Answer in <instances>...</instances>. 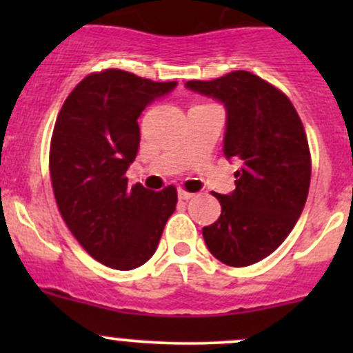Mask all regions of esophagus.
Wrapping results in <instances>:
<instances>
[{"instance_id": "1", "label": "esophagus", "mask_w": 353, "mask_h": 353, "mask_svg": "<svg viewBox=\"0 0 353 353\" xmlns=\"http://www.w3.org/2000/svg\"><path fill=\"white\" fill-rule=\"evenodd\" d=\"M193 196H194L193 193H188V191H184V190L177 191V198L183 199V201H188V199H191Z\"/></svg>"}]
</instances>
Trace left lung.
<instances>
[{"instance_id": "1", "label": "left lung", "mask_w": 353, "mask_h": 353, "mask_svg": "<svg viewBox=\"0 0 353 353\" xmlns=\"http://www.w3.org/2000/svg\"><path fill=\"white\" fill-rule=\"evenodd\" d=\"M186 88L222 102L223 155L241 165L236 190L213 194L222 213L203 227L206 248L229 266L261 261L287 239L307 199L311 154L301 117L283 92L249 71Z\"/></svg>"}]
</instances>
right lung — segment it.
Returning <instances> with one entry per match:
<instances>
[{"instance_id":"1","label":"right lung","mask_w":353,"mask_h":353,"mask_svg":"<svg viewBox=\"0 0 353 353\" xmlns=\"http://www.w3.org/2000/svg\"><path fill=\"white\" fill-rule=\"evenodd\" d=\"M176 85L123 70L92 73L56 119L49 170L59 213L85 251L109 268L147 263L176 210L174 186L155 193L126 177L140 147L138 117Z\"/></svg>"}]
</instances>
